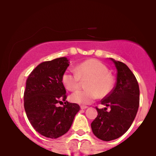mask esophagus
I'll return each instance as SVG.
<instances>
[{
    "mask_svg": "<svg viewBox=\"0 0 156 156\" xmlns=\"http://www.w3.org/2000/svg\"><path fill=\"white\" fill-rule=\"evenodd\" d=\"M88 108V106H87V105H80V108L81 109H85Z\"/></svg>",
    "mask_w": 156,
    "mask_h": 156,
    "instance_id": "34e87169",
    "label": "esophagus"
}]
</instances>
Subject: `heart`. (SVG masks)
<instances>
[{"label":"heart","instance_id":"1","mask_svg":"<svg viewBox=\"0 0 156 156\" xmlns=\"http://www.w3.org/2000/svg\"><path fill=\"white\" fill-rule=\"evenodd\" d=\"M86 83L85 90L73 93L70 101L73 103L87 105L98 98V94L104 98L110 94L114 87V78L108 67L101 61L91 58L78 64L75 71L67 70L62 77V83L69 91H75L80 87L81 80Z\"/></svg>","mask_w":156,"mask_h":156}]
</instances>
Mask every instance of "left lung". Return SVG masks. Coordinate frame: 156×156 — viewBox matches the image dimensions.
<instances>
[{
	"instance_id": "1",
	"label": "left lung",
	"mask_w": 156,
	"mask_h": 156,
	"mask_svg": "<svg viewBox=\"0 0 156 156\" xmlns=\"http://www.w3.org/2000/svg\"><path fill=\"white\" fill-rule=\"evenodd\" d=\"M112 60L117 70V82L101 101V104L111 110L96 107L98 117L91 124L94 136L105 141L118 139L129 129L139 105V87L134 74L125 64Z\"/></svg>"
}]
</instances>
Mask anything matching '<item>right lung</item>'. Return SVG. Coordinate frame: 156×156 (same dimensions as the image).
<instances>
[{
    "label": "right lung",
    "instance_id": "1",
    "mask_svg": "<svg viewBox=\"0 0 156 156\" xmlns=\"http://www.w3.org/2000/svg\"><path fill=\"white\" fill-rule=\"evenodd\" d=\"M69 66L65 57L39 64L30 73L24 92L27 117L36 131L51 139L65 134L70 128L79 105L66 101L62 77ZM65 102L64 107L58 103Z\"/></svg>",
    "mask_w": 156,
    "mask_h": 156
}]
</instances>
